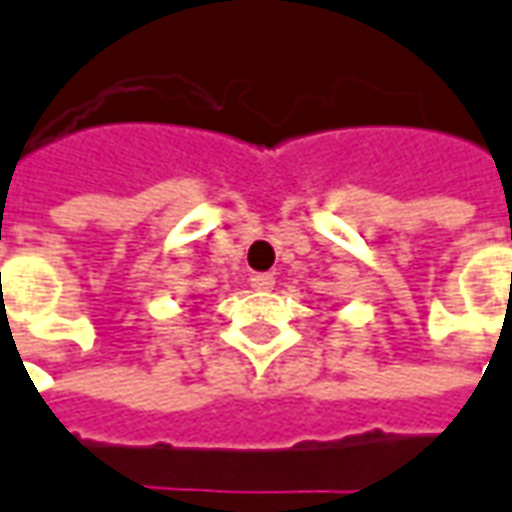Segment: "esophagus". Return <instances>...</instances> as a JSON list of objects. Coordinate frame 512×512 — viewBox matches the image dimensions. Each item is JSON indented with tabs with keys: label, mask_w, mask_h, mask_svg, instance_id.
Masks as SVG:
<instances>
[{
	"label": "esophagus",
	"mask_w": 512,
	"mask_h": 512,
	"mask_svg": "<svg viewBox=\"0 0 512 512\" xmlns=\"http://www.w3.org/2000/svg\"><path fill=\"white\" fill-rule=\"evenodd\" d=\"M250 287L259 292L273 290V287H276V278L270 276V273H256V276L250 278Z\"/></svg>",
	"instance_id": "obj_1"
}]
</instances>
